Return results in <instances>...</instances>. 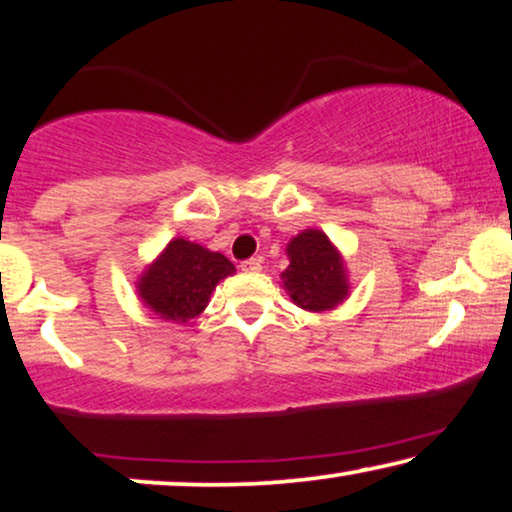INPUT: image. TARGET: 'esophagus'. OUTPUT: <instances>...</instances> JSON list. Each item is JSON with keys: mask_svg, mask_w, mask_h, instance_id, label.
Segmentation results:
<instances>
[{"mask_svg": "<svg viewBox=\"0 0 512 512\" xmlns=\"http://www.w3.org/2000/svg\"><path fill=\"white\" fill-rule=\"evenodd\" d=\"M240 268H242L244 272H261V270H263V258H261V256L247 258V261H242Z\"/></svg>", "mask_w": 512, "mask_h": 512, "instance_id": "esophagus-1", "label": "esophagus"}]
</instances>
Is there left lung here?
<instances>
[{
    "instance_id": "obj_1",
    "label": "left lung",
    "mask_w": 512,
    "mask_h": 512,
    "mask_svg": "<svg viewBox=\"0 0 512 512\" xmlns=\"http://www.w3.org/2000/svg\"><path fill=\"white\" fill-rule=\"evenodd\" d=\"M289 268L282 272L284 289L293 303L310 312H326L349 293L347 270L340 251L326 233L307 228L286 247Z\"/></svg>"
}]
</instances>
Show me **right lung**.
<instances>
[{"instance_id": "add662e5", "label": "right lung", "mask_w": 512, "mask_h": 512, "mask_svg": "<svg viewBox=\"0 0 512 512\" xmlns=\"http://www.w3.org/2000/svg\"><path fill=\"white\" fill-rule=\"evenodd\" d=\"M233 272L235 265L219 251L174 237L137 279V291L160 319L186 324L205 310L216 284Z\"/></svg>"}]
</instances>
